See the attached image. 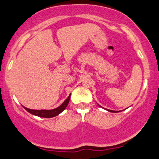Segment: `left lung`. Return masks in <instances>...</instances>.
<instances>
[{"instance_id":"obj_1","label":"left lung","mask_w":159,"mask_h":159,"mask_svg":"<svg viewBox=\"0 0 159 159\" xmlns=\"http://www.w3.org/2000/svg\"><path fill=\"white\" fill-rule=\"evenodd\" d=\"M99 106L102 107V106H101V105H99ZM105 110H107V111H109V112H113V113H116V112H119V111H112V110L107 109V108H105Z\"/></svg>"}]
</instances>
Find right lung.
Wrapping results in <instances>:
<instances>
[{"label":"right lung","instance_id":"obj_1","mask_svg":"<svg viewBox=\"0 0 159 159\" xmlns=\"http://www.w3.org/2000/svg\"><path fill=\"white\" fill-rule=\"evenodd\" d=\"M70 96V94L68 97V98H67L66 100H65V102L60 105V106L51 110H34V109H30V108H26V107L25 106L23 107L25 110L28 111L31 114V115H36V116L41 117V118H53V117H55L57 116V115H58L59 114L61 113V112L66 108V107L68 106V103H69Z\"/></svg>","mask_w":159,"mask_h":159}]
</instances>
